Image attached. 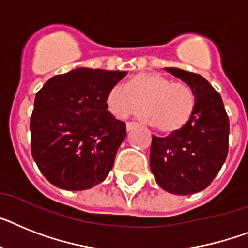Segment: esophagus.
I'll list each match as a JSON object with an SVG mask.
<instances>
[{"label":"esophagus","mask_w":248,"mask_h":248,"mask_svg":"<svg viewBox=\"0 0 248 248\" xmlns=\"http://www.w3.org/2000/svg\"><path fill=\"white\" fill-rule=\"evenodd\" d=\"M137 126V124H135V122H127L126 124V128H127V131H131L132 128H135Z\"/></svg>","instance_id":"1"}]
</instances>
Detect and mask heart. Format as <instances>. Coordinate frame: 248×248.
I'll list each match as a JSON object with an SVG mask.
<instances>
[{"mask_svg":"<svg viewBox=\"0 0 248 248\" xmlns=\"http://www.w3.org/2000/svg\"><path fill=\"white\" fill-rule=\"evenodd\" d=\"M108 111L117 118L136 113L163 134H174L190 121L195 108L193 89L184 83L171 82L157 73H141L130 79L127 87L112 85L106 97Z\"/></svg>","mask_w":248,"mask_h":248,"instance_id":"heart-1","label":"heart"}]
</instances>
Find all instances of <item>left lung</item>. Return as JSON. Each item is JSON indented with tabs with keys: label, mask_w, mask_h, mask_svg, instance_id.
<instances>
[{
	"label": "left lung",
	"mask_w": 248,
	"mask_h": 248,
	"mask_svg": "<svg viewBox=\"0 0 248 248\" xmlns=\"http://www.w3.org/2000/svg\"><path fill=\"white\" fill-rule=\"evenodd\" d=\"M165 70L193 89L195 108L182 130L166 137L153 136L150 168L164 190L194 194L213 182L226 161L230 120L219 93L207 79L179 68Z\"/></svg>",
	"instance_id": "left-lung-1"
}]
</instances>
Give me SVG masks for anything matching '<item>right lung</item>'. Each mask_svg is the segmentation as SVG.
Returning a JSON list of instances; mask_svg holds the SVG:
<instances>
[{
    "mask_svg": "<svg viewBox=\"0 0 248 248\" xmlns=\"http://www.w3.org/2000/svg\"><path fill=\"white\" fill-rule=\"evenodd\" d=\"M127 73L77 68L50 78L31 114V154L50 183L85 190L107 178L126 137V124L107 111L106 97Z\"/></svg>",
    "mask_w": 248,
    "mask_h": 248,
    "instance_id": "right-lung-1",
    "label": "right lung"
}]
</instances>
